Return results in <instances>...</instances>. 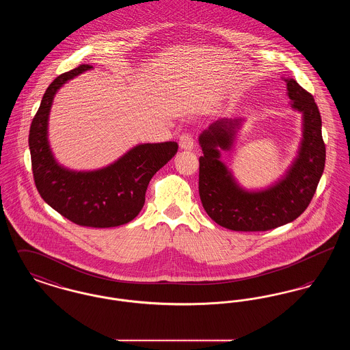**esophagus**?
Wrapping results in <instances>:
<instances>
[{
    "mask_svg": "<svg viewBox=\"0 0 350 350\" xmlns=\"http://www.w3.org/2000/svg\"><path fill=\"white\" fill-rule=\"evenodd\" d=\"M180 147L183 150H193L194 147V139H193V135L189 133H183L180 136Z\"/></svg>",
    "mask_w": 350,
    "mask_h": 350,
    "instance_id": "34e87169",
    "label": "esophagus"
}]
</instances>
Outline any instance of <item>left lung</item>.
I'll return each instance as SVG.
<instances>
[{
	"label": "left lung",
	"mask_w": 350,
	"mask_h": 350,
	"mask_svg": "<svg viewBox=\"0 0 350 350\" xmlns=\"http://www.w3.org/2000/svg\"><path fill=\"white\" fill-rule=\"evenodd\" d=\"M291 107L303 114V139L297 159L281 180L264 190L243 189L220 150L232 148L243 119H219L200 135V197L219 226L244 232L269 231L295 220L308 207L325 165L321 117L314 97L294 79H286Z\"/></svg>",
	"instance_id": "8db88e82"
}]
</instances>
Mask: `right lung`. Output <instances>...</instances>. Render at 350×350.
<instances>
[{
	"mask_svg": "<svg viewBox=\"0 0 350 350\" xmlns=\"http://www.w3.org/2000/svg\"><path fill=\"white\" fill-rule=\"evenodd\" d=\"M92 68L81 64L51 83L31 122L29 147L35 186L44 202L75 224L109 228L137 217L144 206L150 178L177 153L178 144H139L116 163L90 172L62 167L49 143L52 100L64 83Z\"/></svg>",
	"mask_w": 350,
	"mask_h": 350,
	"instance_id": "add662e5",
	"label": "right lung"
}]
</instances>
